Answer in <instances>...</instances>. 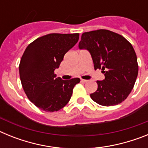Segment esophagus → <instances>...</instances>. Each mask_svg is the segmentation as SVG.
<instances>
[{
  "instance_id": "1",
  "label": "esophagus",
  "mask_w": 148,
  "mask_h": 148,
  "mask_svg": "<svg viewBox=\"0 0 148 148\" xmlns=\"http://www.w3.org/2000/svg\"><path fill=\"white\" fill-rule=\"evenodd\" d=\"M81 82H83V83H86V82H87V80H85V79H82Z\"/></svg>"
}]
</instances>
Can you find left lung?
I'll return each instance as SVG.
<instances>
[{"instance_id": "left-lung-1", "label": "left lung", "mask_w": 148, "mask_h": 148, "mask_svg": "<svg viewBox=\"0 0 148 148\" xmlns=\"http://www.w3.org/2000/svg\"><path fill=\"white\" fill-rule=\"evenodd\" d=\"M80 49L91 55L95 70L101 69L103 81H97L98 89L90 97L102 106H113L125 101L130 93L138 75L135 50L122 35L107 29L82 34Z\"/></svg>"}]
</instances>
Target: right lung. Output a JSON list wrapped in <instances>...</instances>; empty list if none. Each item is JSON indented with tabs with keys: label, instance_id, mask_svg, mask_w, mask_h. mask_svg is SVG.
<instances>
[{
	"label": "right lung",
	"instance_id": "add662e5",
	"mask_svg": "<svg viewBox=\"0 0 148 148\" xmlns=\"http://www.w3.org/2000/svg\"><path fill=\"white\" fill-rule=\"evenodd\" d=\"M79 34H48L26 48L19 74L23 90L36 107L47 112L58 111L69 102L78 78L62 80L56 77L64 56L78 42Z\"/></svg>",
	"mask_w": 148,
	"mask_h": 148
}]
</instances>
